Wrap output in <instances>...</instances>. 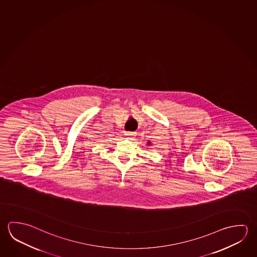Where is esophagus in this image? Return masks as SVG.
Here are the masks:
<instances>
[{
    "mask_svg": "<svg viewBox=\"0 0 257 257\" xmlns=\"http://www.w3.org/2000/svg\"><path fill=\"white\" fill-rule=\"evenodd\" d=\"M135 133H133V132H126L125 134H124V136L126 137V138H128V139H132V138H134L135 137Z\"/></svg>",
    "mask_w": 257,
    "mask_h": 257,
    "instance_id": "obj_1",
    "label": "esophagus"
}]
</instances>
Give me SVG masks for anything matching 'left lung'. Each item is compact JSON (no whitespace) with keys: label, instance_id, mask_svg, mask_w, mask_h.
I'll list each match as a JSON object with an SVG mask.
<instances>
[{"label":"left lung","instance_id":"obj_1","mask_svg":"<svg viewBox=\"0 0 257 257\" xmlns=\"http://www.w3.org/2000/svg\"><path fill=\"white\" fill-rule=\"evenodd\" d=\"M148 144H149V145H150V144H151V143H150V142H149Z\"/></svg>","mask_w":257,"mask_h":257}]
</instances>
